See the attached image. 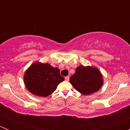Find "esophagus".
<instances>
[{
	"mask_svg": "<svg viewBox=\"0 0 130 130\" xmlns=\"http://www.w3.org/2000/svg\"><path fill=\"white\" fill-rule=\"evenodd\" d=\"M69 78H70L69 76H67V77H65V80L69 81Z\"/></svg>",
	"mask_w": 130,
	"mask_h": 130,
	"instance_id": "1",
	"label": "esophagus"
}]
</instances>
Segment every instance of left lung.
Segmentation results:
<instances>
[{
	"mask_svg": "<svg viewBox=\"0 0 130 130\" xmlns=\"http://www.w3.org/2000/svg\"><path fill=\"white\" fill-rule=\"evenodd\" d=\"M70 83L74 88L84 95L98 91L103 84V77L98 69L90 67L79 66L70 77Z\"/></svg>",
	"mask_w": 130,
	"mask_h": 130,
	"instance_id": "left-lung-1",
	"label": "left lung"
}]
</instances>
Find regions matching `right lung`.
<instances>
[{"mask_svg":"<svg viewBox=\"0 0 130 130\" xmlns=\"http://www.w3.org/2000/svg\"><path fill=\"white\" fill-rule=\"evenodd\" d=\"M64 79L58 68L53 67L48 63H41L32 64L26 72L24 77L27 90L35 95L42 97L52 94Z\"/></svg>","mask_w":130,"mask_h":130,"instance_id":"obj_1","label":"right lung"}]
</instances>
